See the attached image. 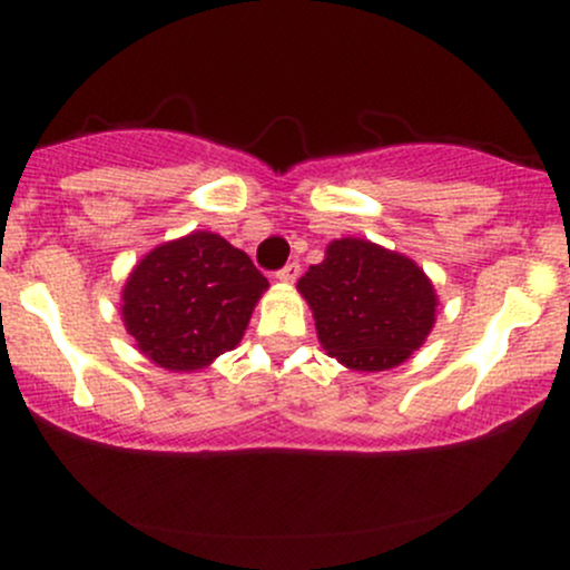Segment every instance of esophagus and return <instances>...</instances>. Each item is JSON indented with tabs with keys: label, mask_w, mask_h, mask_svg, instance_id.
I'll return each instance as SVG.
<instances>
[{
	"label": "esophagus",
	"mask_w": 570,
	"mask_h": 570,
	"mask_svg": "<svg viewBox=\"0 0 570 570\" xmlns=\"http://www.w3.org/2000/svg\"><path fill=\"white\" fill-rule=\"evenodd\" d=\"M297 276H299V265H297V263L284 265V267H281V271L276 273V278L284 281V284H294V281H297Z\"/></svg>",
	"instance_id": "1"
}]
</instances>
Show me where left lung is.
Instances as JSON below:
<instances>
[{
	"label": "left lung",
	"instance_id": "8db88e82",
	"mask_svg": "<svg viewBox=\"0 0 570 570\" xmlns=\"http://www.w3.org/2000/svg\"><path fill=\"white\" fill-rule=\"evenodd\" d=\"M297 289L316 318L318 343L340 364L381 372L407 362L436 322V292L404 254L364 238L326 246Z\"/></svg>",
	"mask_w": 570,
	"mask_h": 570
}]
</instances>
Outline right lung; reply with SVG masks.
<instances>
[{"mask_svg": "<svg viewBox=\"0 0 570 570\" xmlns=\"http://www.w3.org/2000/svg\"><path fill=\"white\" fill-rule=\"evenodd\" d=\"M265 289L267 278L246 252L195 230L155 246L130 271L120 313L149 362L195 372L240 343Z\"/></svg>", "mask_w": 570, "mask_h": 570, "instance_id": "right-lung-1", "label": "right lung"}]
</instances>
